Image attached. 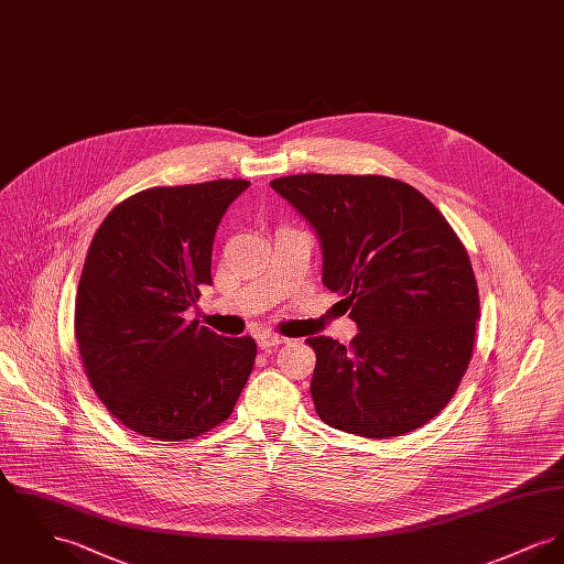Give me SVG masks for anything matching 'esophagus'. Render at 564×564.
I'll list each match as a JSON object with an SVG mask.
<instances>
[{
    "mask_svg": "<svg viewBox=\"0 0 564 564\" xmlns=\"http://www.w3.org/2000/svg\"><path fill=\"white\" fill-rule=\"evenodd\" d=\"M257 341H259V348L269 350V348H273V346H280V344H284L286 338H282V336H278V334H261Z\"/></svg>",
    "mask_w": 564,
    "mask_h": 564,
    "instance_id": "esophagus-1",
    "label": "esophagus"
}]
</instances>
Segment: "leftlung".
Masks as SVG:
<instances>
[{"instance_id":"left-lung-1","label":"left lung","mask_w":564,"mask_h":564,"mask_svg":"<svg viewBox=\"0 0 564 564\" xmlns=\"http://www.w3.org/2000/svg\"><path fill=\"white\" fill-rule=\"evenodd\" d=\"M318 235L323 284L359 334L314 336L310 393L341 432L391 438L449 404L466 372L479 291L466 248L413 186L382 175H291L271 182Z\"/></svg>"}]
</instances>
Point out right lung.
Listing matches in <instances>:
<instances>
[{
	"label": "right lung",
	"instance_id": "obj_1",
	"mask_svg": "<svg viewBox=\"0 0 564 564\" xmlns=\"http://www.w3.org/2000/svg\"><path fill=\"white\" fill-rule=\"evenodd\" d=\"M250 186L216 180L126 198L96 230L75 305L85 375L115 419L150 438H196L226 421L254 368L257 341L186 321L212 284V246Z\"/></svg>",
	"mask_w": 564,
	"mask_h": 564
}]
</instances>
